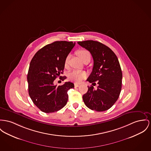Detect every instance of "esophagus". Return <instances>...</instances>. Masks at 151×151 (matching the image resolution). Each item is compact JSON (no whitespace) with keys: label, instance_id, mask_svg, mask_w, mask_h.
<instances>
[{"label":"esophagus","instance_id":"34e87169","mask_svg":"<svg viewBox=\"0 0 151 151\" xmlns=\"http://www.w3.org/2000/svg\"><path fill=\"white\" fill-rule=\"evenodd\" d=\"M74 86H75L76 88H77V87H79V86H80V85L78 84V83H75V84H74Z\"/></svg>","mask_w":151,"mask_h":151}]
</instances>
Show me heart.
I'll return each instance as SVG.
<instances>
[{"label": "heart", "mask_w": 151, "mask_h": 151, "mask_svg": "<svg viewBox=\"0 0 151 151\" xmlns=\"http://www.w3.org/2000/svg\"><path fill=\"white\" fill-rule=\"evenodd\" d=\"M90 54L89 51L85 50H81L78 52V55L82 60L86 55ZM70 58V55H68L65 60V65L67 66L68 64V62ZM87 76V74L84 71L78 70H73L71 71L68 74V77L69 80L75 82H81L84 78H85Z\"/></svg>", "instance_id": "heart-1"}]
</instances>
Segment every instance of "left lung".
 I'll use <instances>...</instances> for the list:
<instances>
[{
	"label": "left lung",
	"instance_id": "left-lung-1",
	"mask_svg": "<svg viewBox=\"0 0 151 151\" xmlns=\"http://www.w3.org/2000/svg\"><path fill=\"white\" fill-rule=\"evenodd\" d=\"M78 45L89 51L93 58V68L87 79L90 83L99 84L97 90L93 86L82 98L86 106L93 111H105L118 100L122 86V74L118 58L109 47L99 42L85 40Z\"/></svg>",
	"mask_w": 151,
	"mask_h": 151
}]
</instances>
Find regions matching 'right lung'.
<instances>
[{"label": "right lung", "mask_w": 151, "mask_h": 151, "mask_svg": "<svg viewBox=\"0 0 151 151\" xmlns=\"http://www.w3.org/2000/svg\"><path fill=\"white\" fill-rule=\"evenodd\" d=\"M75 44L55 41L38 51L31 60L27 74L29 94L43 112L52 113L63 108L68 100V91L74 88L71 82L57 86L54 85V81L63 74L66 58ZM65 78L64 76L60 79Z\"/></svg>", "instance_id": "add662e5"}]
</instances>
